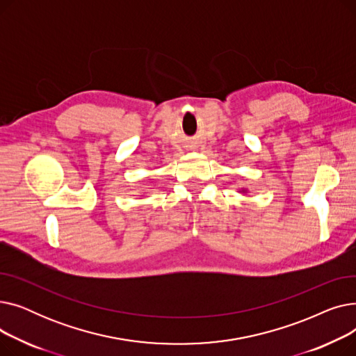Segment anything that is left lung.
<instances>
[{
    "mask_svg": "<svg viewBox=\"0 0 356 356\" xmlns=\"http://www.w3.org/2000/svg\"><path fill=\"white\" fill-rule=\"evenodd\" d=\"M238 192L242 193V195H247V193H248V189H247V188H241V189H238Z\"/></svg>",
    "mask_w": 356,
    "mask_h": 356,
    "instance_id": "1",
    "label": "left lung"
}]
</instances>
